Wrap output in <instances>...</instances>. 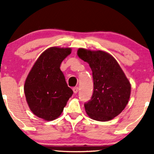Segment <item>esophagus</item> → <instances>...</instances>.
Segmentation results:
<instances>
[{"label":"esophagus","instance_id":"34e87169","mask_svg":"<svg viewBox=\"0 0 154 154\" xmlns=\"http://www.w3.org/2000/svg\"><path fill=\"white\" fill-rule=\"evenodd\" d=\"M72 90H73V92L75 94H76L78 92H79V88L78 87H74V88H72Z\"/></svg>","mask_w":154,"mask_h":154}]
</instances>
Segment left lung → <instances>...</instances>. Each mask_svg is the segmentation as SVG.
<instances>
[{
  "instance_id": "8db88e82",
  "label": "left lung",
  "mask_w": 154,
  "mask_h": 154,
  "mask_svg": "<svg viewBox=\"0 0 154 154\" xmlns=\"http://www.w3.org/2000/svg\"><path fill=\"white\" fill-rule=\"evenodd\" d=\"M79 57L90 64L94 88L92 97L84 103L90 118L108 121L122 112L130 98L131 84L115 59L103 51L79 48Z\"/></svg>"
}]
</instances>
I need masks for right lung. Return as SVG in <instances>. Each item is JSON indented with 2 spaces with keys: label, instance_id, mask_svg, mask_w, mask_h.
<instances>
[{
  "label": "right lung",
  "instance_id": "add662e5",
  "mask_svg": "<svg viewBox=\"0 0 154 154\" xmlns=\"http://www.w3.org/2000/svg\"><path fill=\"white\" fill-rule=\"evenodd\" d=\"M70 53V48H49L26 78L24 92L28 105L34 115L47 121L60 116L73 93L60 70L61 63Z\"/></svg>",
  "mask_w": 154,
  "mask_h": 154
}]
</instances>
